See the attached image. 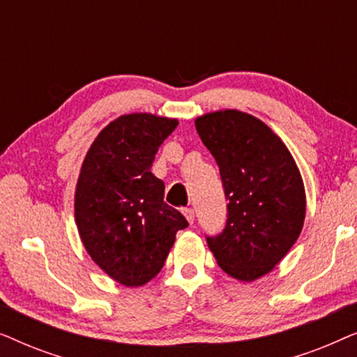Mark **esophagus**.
I'll return each mask as SVG.
<instances>
[{"mask_svg": "<svg viewBox=\"0 0 357 357\" xmlns=\"http://www.w3.org/2000/svg\"><path fill=\"white\" fill-rule=\"evenodd\" d=\"M183 214H185V218H187V221L190 224H193V221H195V209L183 208Z\"/></svg>", "mask_w": 357, "mask_h": 357, "instance_id": "esophagus-1", "label": "esophagus"}]
</instances>
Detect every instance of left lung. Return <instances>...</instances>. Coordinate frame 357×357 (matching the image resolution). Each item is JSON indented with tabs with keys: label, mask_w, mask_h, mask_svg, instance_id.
<instances>
[{
	"label": "left lung",
	"mask_w": 357,
	"mask_h": 357,
	"mask_svg": "<svg viewBox=\"0 0 357 357\" xmlns=\"http://www.w3.org/2000/svg\"><path fill=\"white\" fill-rule=\"evenodd\" d=\"M195 126L216 159L229 199L226 227L206 237L209 250L227 275L258 280L284 258L304 226L299 169L280 136L243 112H213Z\"/></svg>",
	"instance_id": "8db88e82"
}]
</instances>
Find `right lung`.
I'll list each match as a JSON object with an SVG mask.
<instances>
[{"label": "right lung", "mask_w": 357, "mask_h": 357, "mask_svg": "<svg viewBox=\"0 0 357 357\" xmlns=\"http://www.w3.org/2000/svg\"><path fill=\"white\" fill-rule=\"evenodd\" d=\"M177 120L151 114L110 121L87 151L75 195L77 231L92 260L120 284L136 287L162 270L175 234L188 226L164 202L151 172Z\"/></svg>", "instance_id": "obj_1"}]
</instances>
